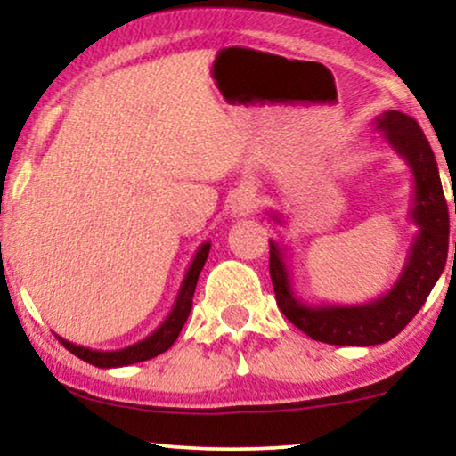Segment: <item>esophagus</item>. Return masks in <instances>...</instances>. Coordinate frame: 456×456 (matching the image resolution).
Returning <instances> with one entry per match:
<instances>
[{"mask_svg":"<svg viewBox=\"0 0 456 456\" xmlns=\"http://www.w3.org/2000/svg\"><path fill=\"white\" fill-rule=\"evenodd\" d=\"M253 209V197L248 191H240L239 195H236L234 203H232V214L234 216H247L248 211Z\"/></svg>","mask_w":456,"mask_h":456,"instance_id":"esophagus-1","label":"esophagus"}]
</instances>
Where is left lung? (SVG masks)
Instances as JSON below:
<instances>
[{"mask_svg": "<svg viewBox=\"0 0 456 456\" xmlns=\"http://www.w3.org/2000/svg\"><path fill=\"white\" fill-rule=\"evenodd\" d=\"M373 124L413 174L409 217L417 226V234L395 286L363 305H307L292 290L284 248L270 242V276L280 311L309 338L328 345L373 346L395 338L423 307L448 257V205L426 134L413 118L396 110L384 111ZM273 217L280 222L276 214Z\"/></svg>", "mask_w": 456, "mask_h": 456, "instance_id": "left-lung-1", "label": "left lung"}]
</instances>
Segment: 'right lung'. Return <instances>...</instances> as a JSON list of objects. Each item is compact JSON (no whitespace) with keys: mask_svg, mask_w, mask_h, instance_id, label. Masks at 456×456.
Listing matches in <instances>:
<instances>
[{"mask_svg":"<svg viewBox=\"0 0 456 456\" xmlns=\"http://www.w3.org/2000/svg\"><path fill=\"white\" fill-rule=\"evenodd\" d=\"M209 248H211L209 242H203V245L197 248L195 257H192L189 270H186V273H184L183 284H180L178 297L172 305V311L167 314L164 323H161L158 330H153L147 338L134 342V345H130L126 348H120V351H95V348L74 345V342L61 338V336H58V334H55V338H58L72 354H77L78 359H83V361H86V363H91L95 367H103V370H110V367H126L133 363H141V361H149V359L158 357V354H161V353H166L167 348L174 345V340L178 338L180 330H183L186 317H189V314H191L192 295H195L199 273H201L205 261H208Z\"/></svg>","mask_w":456,"mask_h":456,"instance_id":"obj_1","label":"right lung"}]
</instances>
